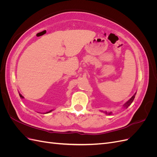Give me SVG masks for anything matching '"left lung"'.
Listing matches in <instances>:
<instances>
[{"mask_svg":"<svg viewBox=\"0 0 157 157\" xmlns=\"http://www.w3.org/2000/svg\"><path fill=\"white\" fill-rule=\"evenodd\" d=\"M136 93H135L134 94V96H133L129 100H128L124 105H123V107H124V108H126V109H127L128 107V106H130V105H131V103L133 102V101H134V98H135V96H136ZM105 113L106 115H112V112H107V111H105L104 112Z\"/></svg>","mask_w":157,"mask_h":157,"instance_id":"left-lung-1","label":"left lung"}]
</instances>
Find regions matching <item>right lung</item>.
<instances>
[{
  "instance_id": "obj_1",
  "label": "right lung",
  "mask_w": 157,
  "mask_h": 157,
  "mask_svg": "<svg viewBox=\"0 0 157 157\" xmlns=\"http://www.w3.org/2000/svg\"><path fill=\"white\" fill-rule=\"evenodd\" d=\"M19 95H20V98H22V99H23V98H23V96H22V95H21V94L19 93ZM53 111V110H50V111H48V112L45 113V114H46V113H50V112H51V111Z\"/></svg>"
}]
</instances>
